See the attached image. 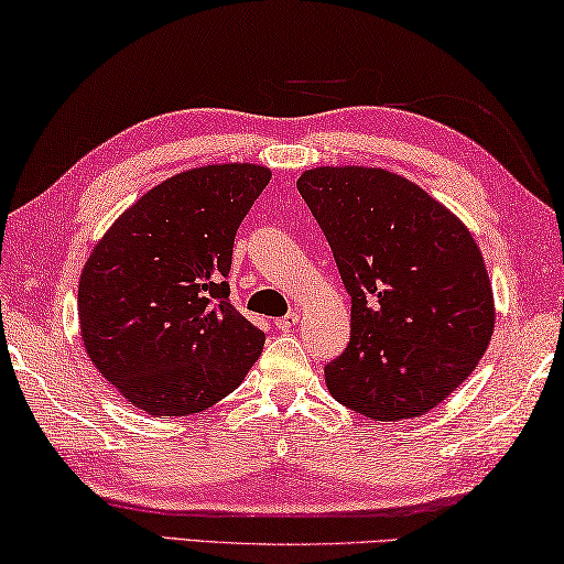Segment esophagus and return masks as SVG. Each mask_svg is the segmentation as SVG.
<instances>
[{"label": "esophagus", "instance_id": "34e87169", "mask_svg": "<svg viewBox=\"0 0 564 564\" xmlns=\"http://www.w3.org/2000/svg\"><path fill=\"white\" fill-rule=\"evenodd\" d=\"M296 324H300V314H296V312H290L282 318H274V326H278L280 332H290V328L296 326Z\"/></svg>", "mask_w": 564, "mask_h": 564}]
</instances>
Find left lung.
<instances>
[{
  "label": "left lung",
  "instance_id": "1",
  "mask_svg": "<svg viewBox=\"0 0 564 564\" xmlns=\"http://www.w3.org/2000/svg\"><path fill=\"white\" fill-rule=\"evenodd\" d=\"M350 294V341L324 368L348 410L420 417L471 376L496 306L469 228L410 178L378 166H316L296 182Z\"/></svg>",
  "mask_w": 564,
  "mask_h": 564
}]
</instances>
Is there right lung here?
I'll use <instances>...</instances> for the list:
<instances>
[{"instance_id":"add662e5","label":"right lung","mask_w":564,"mask_h":564,"mask_svg":"<svg viewBox=\"0 0 564 564\" xmlns=\"http://www.w3.org/2000/svg\"><path fill=\"white\" fill-rule=\"evenodd\" d=\"M268 166L208 164L166 178L95 242L78 284L83 346L130 402L184 417L236 390L264 334L228 302L232 242Z\"/></svg>"}]
</instances>
